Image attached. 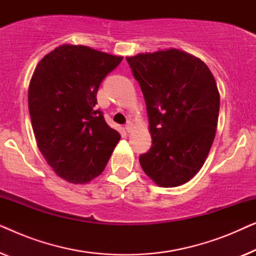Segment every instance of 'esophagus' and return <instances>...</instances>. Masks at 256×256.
<instances>
[{
    "instance_id": "obj_1",
    "label": "esophagus",
    "mask_w": 256,
    "mask_h": 256,
    "mask_svg": "<svg viewBox=\"0 0 256 256\" xmlns=\"http://www.w3.org/2000/svg\"><path fill=\"white\" fill-rule=\"evenodd\" d=\"M126 130H127L128 132H130L132 130V128H134V124H132V122H127V124H126Z\"/></svg>"
}]
</instances>
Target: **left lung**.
<instances>
[{
    "label": "left lung",
    "instance_id": "obj_1",
    "mask_svg": "<svg viewBox=\"0 0 256 256\" xmlns=\"http://www.w3.org/2000/svg\"><path fill=\"white\" fill-rule=\"evenodd\" d=\"M141 86L152 146L140 164L158 186L192 180L205 163L218 124L220 96L202 59L177 48L127 57Z\"/></svg>",
    "mask_w": 256,
    "mask_h": 256
}]
</instances>
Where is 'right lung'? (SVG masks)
<instances>
[{
	"mask_svg": "<svg viewBox=\"0 0 256 256\" xmlns=\"http://www.w3.org/2000/svg\"><path fill=\"white\" fill-rule=\"evenodd\" d=\"M124 57L62 44L38 62L28 102L42 155L59 177L86 184L102 174L121 136L96 110L104 76Z\"/></svg>",
	"mask_w": 256,
	"mask_h": 256,
	"instance_id": "obj_1",
	"label": "right lung"
}]
</instances>
